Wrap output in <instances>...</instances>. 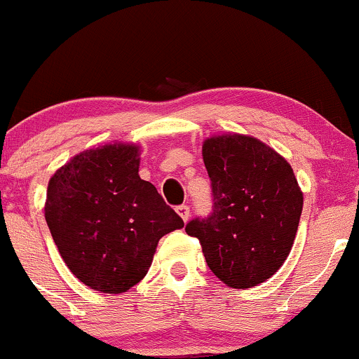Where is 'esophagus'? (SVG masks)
Returning a JSON list of instances; mask_svg holds the SVG:
<instances>
[{
  "instance_id": "1",
  "label": "esophagus",
  "mask_w": 359,
  "mask_h": 359,
  "mask_svg": "<svg viewBox=\"0 0 359 359\" xmlns=\"http://www.w3.org/2000/svg\"><path fill=\"white\" fill-rule=\"evenodd\" d=\"M176 212H178V215H180L181 219H183L184 222H187L188 219H190V207L184 205V203H183V205L176 207Z\"/></svg>"
}]
</instances>
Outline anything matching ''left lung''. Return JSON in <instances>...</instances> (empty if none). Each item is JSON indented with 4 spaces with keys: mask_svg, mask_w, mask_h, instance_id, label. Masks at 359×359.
I'll return each instance as SVG.
<instances>
[{
    "mask_svg": "<svg viewBox=\"0 0 359 359\" xmlns=\"http://www.w3.org/2000/svg\"><path fill=\"white\" fill-rule=\"evenodd\" d=\"M212 214L184 227L229 287H253L280 269L294 243L303 194L289 163L264 142L226 133L203 142Z\"/></svg>",
    "mask_w": 359,
    "mask_h": 359,
    "instance_id": "left-lung-1",
    "label": "left lung"
}]
</instances>
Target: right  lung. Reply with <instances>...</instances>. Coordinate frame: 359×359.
I'll use <instances>...</instances> for the list:
<instances>
[{"label":"right lung","mask_w":359,"mask_h":359,"mask_svg":"<svg viewBox=\"0 0 359 359\" xmlns=\"http://www.w3.org/2000/svg\"><path fill=\"white\" fill-rule=\"evenodd\" d=\"M133 144L88 149L48 184L44 215L60 255L88 287L119 294L149 272L157 243L183 219L138 176Z\"/></svg>","instance_id":"right-lung-1"}]
</instances>
